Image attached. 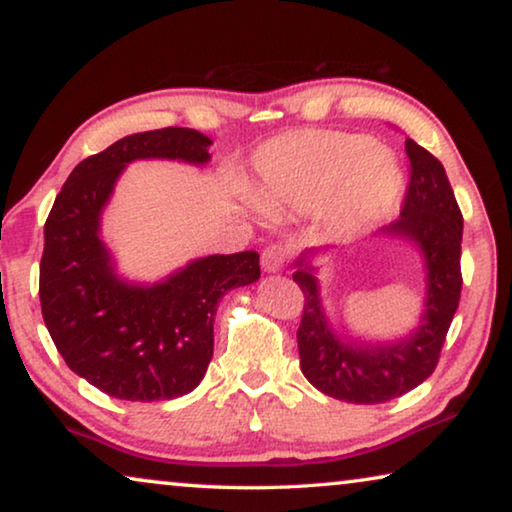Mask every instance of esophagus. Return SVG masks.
I'll return each instance as SVG.
<instances>
[{
	"mask_svg": "<svg viewBox=\"0 0 512 512\" xmlns=\"http://www.w3.org/2000/svg\"><path fill=\"white\" fill-rule=\"evenodd\" d=\"M289 262V248L287 246H269L262 253V269L266 273H278L287 266Z\"/></svg>",
	"mask_w": 512,
	"mask_h": 512,
	"instance_id": "1",
	"label": "esophagus"
}]
</instances>
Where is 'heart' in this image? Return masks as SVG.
Returning a JSON list of instances; mask_svg holds the SVG:
<instances>
[{"instance_id":"b5f03b06","label":"heart","mask_w":512,"mask_h":512,"mask_svg":"<svg viewBox=\"0 0 512 512\" xmlns=\"http://www.w3.org/2000/svg\"><path fill=\"white\" fill-rule=\"evenodd\" d=\"M400 190L398 160L370 137L303 131L259 147L248 195L271 216L324 209L333 230L349 236L388 216Z\"/></svg>"}]
</instances>
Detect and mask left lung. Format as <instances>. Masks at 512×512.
I'll use <instances>...</instances> for the list:
<instances>
[{
    "instance_id": "8db88e82",
    "label": "left lung",
    "mask_w": 512,
    "mask_h": 512,
    "mask_svg": "<svg viewBox=\"0 0 512 512\" xmlns=\"http://www.w3.org/2000/svg\"><path fill=\"white\" fill-rule=\"evenodd\" d=\"M411 181L400 218L384 227L388 239L416 246L423 259V312L407 335L386 342L349 340L333 329L319 287L315 257L305 250L294 262V280L305 296L299 340L301 370L317 391L354 404H379L409 393L437 368L441 345L460 303L462 213L444 165L414 140H404Z\"/></svg>"
}]
</instances>
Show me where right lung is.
<instances>
[{"label": "right lung", "mask_w": 512, "mask_h": 512, "mask_svg": "<svg viewBox=\"0 0 512 512\" xmlns=\"http://www.w3.org/2000/svg\"><path fill=\"white\" fill-rule=\"evenodd\" d=\"M211 137L193 128L133 133L75 165L45 220L43 322L75 375L119 400L181 398L207 375L218 301L259 280L255 250L190 259L156 282L119 273L103 211L135 160L204 167Z\"/></svg>", "instance_id": "add662e5"}]
</instances>
